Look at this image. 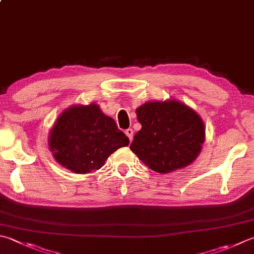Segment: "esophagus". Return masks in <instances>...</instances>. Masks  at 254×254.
<instances>
[{"mask_svg": "<svg viewBox=\"0 0 254 254\" xmlns=\"http://www.w3.org/2000/svg\"><path fill=\"white\" fill-rule=\"evenodd\" d=\"M125 133H126V136L129 138V140H132V138H133V131H132V129L131 128H128V129H126V131H125Z\"/></svg>", "mask_w": 254, "mask_h": 254, "instance_id": "34e87169", "label": "esophagus"}]
</instances>
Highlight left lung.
<instances>
[{
  "label": "left lung",
  "instance_id": "1",
  "mask_svg": "<svg viewBox=\"0 0 254 254\" xmlns=\"http://www.w3.org/2000/svg\"><path fill=\"white\" fill-rule=\"evenodd\" d=\"M141 129L130 150L158 174L183 169L197 159L205 140L202 118L176 99L152 100L136 109Z\"/></svg>",
  "mask_w": 254,
  "mask_h": 254
}]
</instances>
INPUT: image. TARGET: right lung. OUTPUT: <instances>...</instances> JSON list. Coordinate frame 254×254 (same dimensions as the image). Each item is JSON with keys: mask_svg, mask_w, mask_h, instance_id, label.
I'll return each instance as SVG.
<instances>
[{"mask_svg": "<svg viewBox=\"0 0 254 254\" xmlns=\"http://www.w3.org/2000/svg\"><path fill=\"white\" fill-rule=\"evenodd\" d=\"M129 139L99 105H73L62 112L49 133L54 159L75 174H90Z\"/></svg>", "mask_w": 254, "mask_h": 254, "instance_id": "obj_1", "label": "right lung"}]
</instances>
